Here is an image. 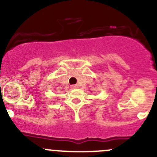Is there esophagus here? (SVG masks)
I'll use <instances>...</instances> for the list:
<instances>
[{
    "label": "esophagus",
    "mask_w": 157,
    "mask_h": 157,
    "mask_svg": "<svg viewBox=\"0 0 157 157\" xmlns=\"http://www.w3.org/2000/svg\"><path fill=\"white\" fill-rule=\"evenodd\" d=\"M71 87H72L73 89H76V88L78 87V86H77V85H72V86H71Z\"/></svg>",
    "instance_id": "obj_1"
}]
</instances>
